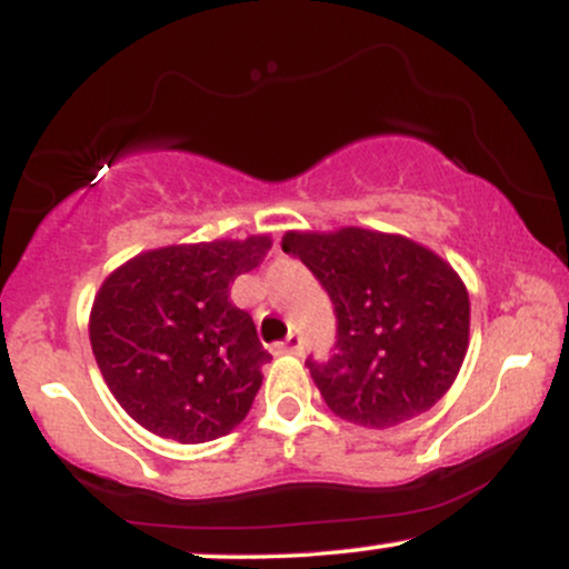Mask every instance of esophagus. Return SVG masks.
Here are the masks:
<instances>
[{"mask_svg":"<svg viewBox=\"0 0 569 569\" xmlns=\"http://www.w3.org/2000/svg\"><path fill=\"white\" fill-rule=\"evenodd\" d=\"M276 350L278 352H286V356H302V350H305V345H302V339L299 337H289L286 339V342H280V345H276Z\"/></svg>","mask_w":569,"mask_h":569,"instance_id":"1","label":"esophagus"}]
</instances>
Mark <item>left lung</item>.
I'll use <instances>...</instances> for the list:
<instances>
[{"instance_id": "1", "label": "left lung", "mask_w": 569, "mask_h": 569, "mask_svg": "<svg viewBox=\"0 0 569 569\" xmlns=\"http://www.w3.org/2000/svg\"><path fill=\"white\" fill-rule=\"evenodd\" d=\"M283 251L310 267L337 312V352L307 361L326 407L363 428H393L439 403L471 337L462 278L398 232L289 230Z\"/></svg>"}]
</instances>
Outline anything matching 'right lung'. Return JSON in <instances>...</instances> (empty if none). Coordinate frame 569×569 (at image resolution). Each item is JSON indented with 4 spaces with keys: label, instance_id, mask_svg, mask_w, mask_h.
<instances>
[{
    "label": "right lung",
    "instance_id": "1",
    "mask_svg": "<svg viewBox=\"0 0 569 569\" xmlns=\"http://www.w3.org/2000/svg\"><path fill=\"white\" fill-rule=\"evenodd\" d=\"M270 248L267 232L149 248L96 291L88 321L96 363L149 433L202 443L246 420L270 352L251 316L230 302V286Z\"/></svg>",
    "mask_w": 569,
    "mask_h": 569
}]
</instances>
